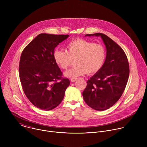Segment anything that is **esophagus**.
<instances>
[{
  "label": "esophagus",
  "instance_id": "1",
  "mask_svg": "<svg viewBox=\"0 0 147 147\" xmlns=\"http://www.w3.org/2000/svg\"><path fill=\"white\" fill-rule=\"evenodd\" d=\"M76 80H77V78H76V77H74V78H71L70 79V81L73 82H75V81H76Z\"/></svg>",
  "mask_w": 147,
  "mask_h": 147
}]
</instances>
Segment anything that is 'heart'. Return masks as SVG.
<instances>
[{"label": "heart", "instance_id": "b5f03b06", "mask_svg": "<svg viewBox=\"0 0 147 147\" xmlns=\"http://www.w3.org/2000/svg\"><path fill=\"white\" fill-rule=\"evenodd\" d=\"M105 47L84 39L74 40L66 46V51L56 49L53 58L57 65L67 69L74 60L75 66L65 73L68 78H74L85 74H94L103 67L106 60Z\"/></svg>", "mask_w": 147, "mask_h": 147}]
</instances>
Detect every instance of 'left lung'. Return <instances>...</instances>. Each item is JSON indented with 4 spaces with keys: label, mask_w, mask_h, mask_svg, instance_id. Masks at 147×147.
I'll list each match as a JSON object with an SVG mask.
<instances>
[{
    "label": "left lung",
    "mask_w": 147,
    "mask_h": 147,
    "mask_svg": "<svg viewBox=\"0 0 147 147\" xmlns=\"http://www.w3.org/2000/svg\"><path fill=\"white\" fill-rule=\"evenodd\" d=\"M86 36L101 37L107 57L102 69L88 80L82 96L91 108L105 111L115 104L124 92L130 73L129 62L122 48L107 35L96 33Z\"/></svg>",
    "instance_id": "obj_1"
}]
</instances>
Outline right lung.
I'll use <instances>...</instances> for the list:
<instances>
[{"mask_svg": "<svg viewBox=\"0 0 147 147\" xmlns=\"http://www.w3.org/2000/svg\"><path fill=\"white\" fill-rule=\"evenodd\" d=\"M69 35L40 34L24 49L19 76L24 94L35 107L50 111L61 103L70 85L53 58L55 48ZM57 80H60L57 82Z\"/></svg>", "mask_w": 147, "mask_h": 147, "instance_id": "obj_1", "label": "right lung"}]
</instances>
